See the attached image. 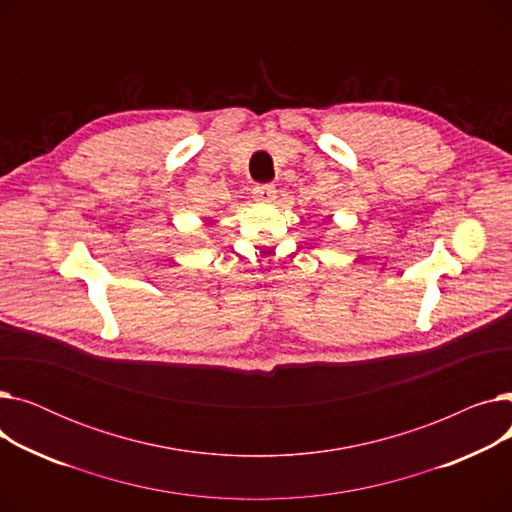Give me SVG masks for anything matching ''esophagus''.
Here are the masks:
<instances>
[{"label": "esophagus", "instance_id": "1", "mask_svg": "<svg viewBox=\"0 0 512 512\" xmlns=\"http://www.w3.org/2000/svg\"><path fill=\"white\" fill-rule=\"evenodd\" d=\"M253 195L257 201H272L276 197V186L274 184H257L253 188Z\"/></svg>", "mask_w": 512, "mask_h": 512}]
</instances>
